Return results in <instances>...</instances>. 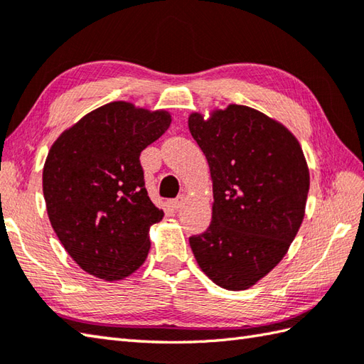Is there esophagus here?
Returning a JSON list of instances; mask_svg holds the SVG:
<instances>
[{"mask_svg":"<svg viewBox=\"0 0 364 364\" xmlns=\"http://www.w3.org/2000/svg\"><path fill=\"white\" fill-rule=\"evenodd\" d=\"M184 202H186V197L180 196V197H176L173 200H170V206H172L173 210H180V208L184 205Z\"/></svg>","mask_w":364,"mask_h":364,"instance_id":"esophagus-1","label":"esophagus"}]
</instances>
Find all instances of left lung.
Listing matches in <instances>:
<instances>
[{
	"mask_svg": "<svg viewBox=\"0 0 364 364\" xmlns=\"http://www.w3.org/2000/svg\"><path fill=\"white\" fill-rule=\"evenodd\" d=\"M208 159L213 219L189 244L200 269L228 291L249 289L288 252L305 215L310 170L299 141L257 109L230 105L189 115Z\"/></svg>",
	"mask_w": 364,
	"mask_h": 364,
	"instance_id": "1",
	"label": "left lung"
}]
</instances>
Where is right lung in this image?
Here are the masks:
<instances>
[{
  "label": "right lung",
  "mask_w": 364,
  "mask_h": 364,
  "mask_svg": "<svg viewBox=\"0 0 364 364\" xmlns=\"http://www.w3.org/2000/svg\"><path fill=\"white\" fill-rule=\"evenodd\" d=\"M172 117L112 102L65 129L43 166V197L54 233L82 270L106 282L129 277L150 250L162 219L145 189L141 151Z\"/></svg>",
  "instance_id": "1"
}]
</instances>
